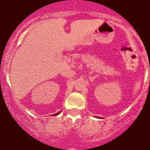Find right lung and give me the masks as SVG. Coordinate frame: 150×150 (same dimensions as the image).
Masks as SVG:
<instances>
[{
	"label": "right lung",
	"mask_w": 150,
	"mask_h": 150,
	"mask_svg": "<svg viewBox=\"0 0 150 150\" xmlns=\"http://www.w3.org/2000/svg\"><path fill=\"white\" fill-rule=\"evenodd\" d=\"M59 112H57L56 114H54V115H59Z\"/></svg>",
	"instance_id": "add662e5"
}]
</instances>
